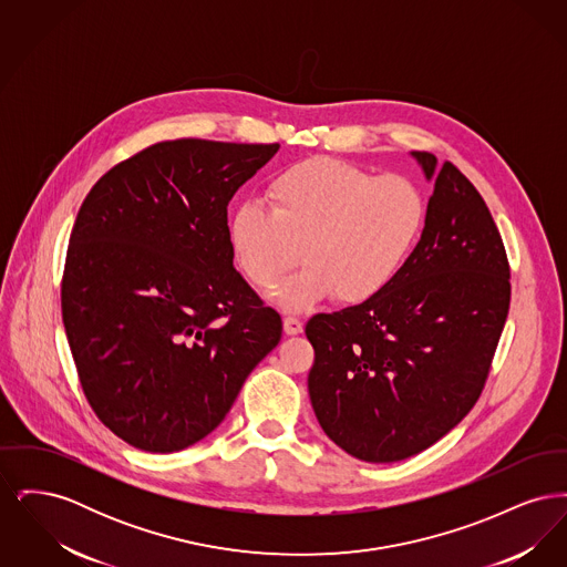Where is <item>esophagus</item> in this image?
I'll use <instances>...</instances> for the list:
<instances>
[{"label": "esophagus", "instance_id": "34e87169", "mask_svg": "<svg viewBox=\"0 0 567 567\" xmlns=\"http://www.w3.org/2000/svg\"><path fill=\"white\" fill-rule=\"evenodd\" d=\"M282 324H285V333H289V336H297L303 331V324L297 317H285Z\"/></svg>", "mask_w": 567, "mask_h": 567}]
</instances>
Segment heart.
<instances>
[{
    "label": "heart",
    "instance_id": "obj_1",
    "mask_svg": "<svg viewBox=\"0 0 567 567\" xmlns=\"http://www.w3.org/2000/svg\"><path fill=\"white\" fill-rule=\"evenodd\" d=\"M270 210L246 202L229 218L236 266L255 289H270L301 261L274 299L303 310L336 296L361 306L382 296L405 270L427 225L423 190L402 176L317 157L268 183Z\"/></svg>",
    "mask_w": 567,
    "mask_h": 567
}]
</instances>
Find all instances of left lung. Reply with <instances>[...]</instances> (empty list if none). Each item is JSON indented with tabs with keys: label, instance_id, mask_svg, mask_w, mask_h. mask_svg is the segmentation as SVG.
Instances as JSON below:
<instances>
[{
	"label": "left lung",
	"instance_id": "8db88e82",
	"mask_svg": "<svg viewBox=\"0 0 567 567\" xmlns=\"http://www.w3.org/2000/svg\"><path fill=\"white\" fill-rule=\"evenodd\" d=\"M412 155L435 189L405 270L377 299L306 324L315 414L370 463L430 449L474 408L511 310V264L483 195L457 165Z\"/></svg>",
	"mask_w": 567,
	"mask_h": 567
}]
</instances>
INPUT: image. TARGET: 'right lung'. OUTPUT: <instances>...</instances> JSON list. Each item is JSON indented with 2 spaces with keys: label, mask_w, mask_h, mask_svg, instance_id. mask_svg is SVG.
<instances>
[{
  "label": "right lung",
  "mask_w": 567,
  "mask_h": 567,
  "mask_svg": "<svg viewBox=\"0 0 567 567\" xmlns=\"http://www.w3.org/2000/svg\"><path fill=\"white\" fill-rule=\"evenodd\" d=\"M280 144L163 140L89 190L61 278L82 391L110 432L176 453L218 427L280 342L234 268L227 204Z\"/></svg>",
  "instance_id": "add662e5"
}]
</instances>
